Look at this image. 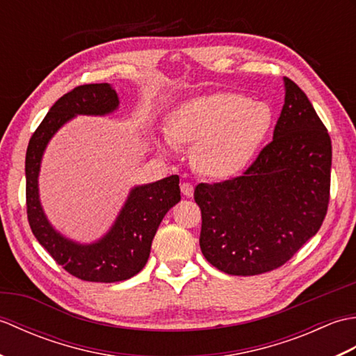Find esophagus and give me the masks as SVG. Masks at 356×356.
Returning <instances> with one entry per match:
<instances>
[{
    "label": "esophagus",
    "instance_id": "obj_1",
    "mask_svg": "<svg viewBox=\"0 0 356 356\" xmlns=\"http://www.w3.org/2000/svg\"><path fill=\"white\" fill-rule=\"evenodd\" d=\"M180 190H182V194L186 195V197H193L194 186L190 182H184L182 185H180Z\"/></svg>",
    "mask_w": 356,
    "mask_h": 356
}]
</instances>
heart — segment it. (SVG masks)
<instances>
[{
  "label": "heart",
  "instance_id": "1",
  "mask_svg": "<svg viewBox=\"0 0 356 356\" xmlns=\"http://www.w3.org/2000/svg\"><path fill=\"white\" fill-rule=\"evenodd\" d=\"M272 118L268 104L241 93H217L172 110L166 134L174 145L194 147L197 171L226 179L251 163L270 130Z\"/></svg>",
  "mask_w": 356,
  "mask_h": 356
}]
</instances>
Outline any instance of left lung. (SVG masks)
Returning <instances> with one entry per match:
<instances>
[{"mask_svg":"<svg viewBox=\"0 0 356 356\" xmlns=\"http://www.w3.org/2000/svg\"><path fill=\"white\" fill-rule=\"evenodd\" d=\"M284 87L274 139L248 170L194 190L202 254L226 274L257 275L283 266L327 214L330 136L303 90L289 78Z\"/></svg>","mask_w":356,"mask_h":356,"instance_id":"obj_1","label":"left lung"}]
</instances>
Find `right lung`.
Wrapping results in <instances>:
<instances>
[{
  "label": "right lung",
  "mask_w": 356,
  "mask_h": 356,
  "mask_svg": "<svg viewBox=\"0 0 356 356\" xmlns=\"http://www.w3.org/2000/svg\"><path fill=\"white\" fill-rule=\"evenodd\" d=\"M119 99L108 84H86L53 104L29 140L26 153V205L30 229L51 259L84 282L115 283L131 278L145 266L151 241L162 218L180 200L179 176L136 186L107 236L93 245H78L51 228L38 195V172L50 138L76 115H107Z\"/></svg>",
  "instance_id": "obj_1"
}]
</instances>
